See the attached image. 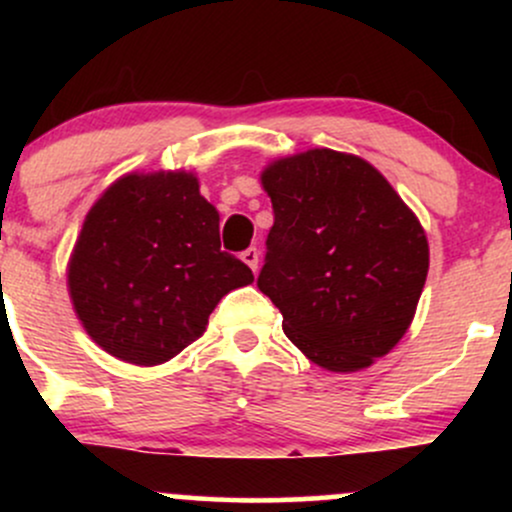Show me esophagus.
Segmentation results:
<instances>
[{
	"instance_id": "esophagus-1",
	"label": "esophagus",
	"mask_w": 512,
	"mask_h": 512,
	"mask_svg": "<svg viewBox=\"0 0 512 512\" xmlns=\"http://www.w3.org/2000/svg\"><path fill=\"white\" fill-rule=\"evenodd\" d=\"M240 257H243V262L248 264L252 272H257V267H260V250L257 248H248L240 252Z\"/></svg>"
}]
</instances>
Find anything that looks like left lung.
Listing matches in <instances>:
<instances>
[{"label": "left lung", "instance_id": "1", "mask_svg": "<svg viewBox=\"0 0 512 512\" xmlns=\"http://www.w3.org/2000/svg\"><path fill=\"white\" fill-rule=\"evenodd\" d=\"M274 226L257 286L310 361L349 373L407 332L428 274L426 233L363 158L315 149L262 173Z\"/></svg>", "mask_w": 512, "mask_h": 512}]
</instances>
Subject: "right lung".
I'll return each mask as SVG.
<instances>
[{
	"instance_id": "add662e5",
	"label": "right lung",
	"mask_w": 512,
	"mask_h": 512,
	"mask_svg": "<svg viewBox=\"0 0 512 512\" xmlns=\"http://www.w3.org/2000/svg\"><path fill=\"white\" fill-rule=\"evenodd\" d=\"M252 272L221 250L219 211L187 173L127 175L88 211L69 293L93 342L137 366L178 356Z\"/></svg>"
}]
</instances>
